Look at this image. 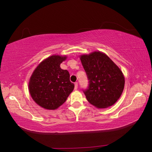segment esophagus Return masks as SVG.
Returning <instances> with one entry per match:
<instances>
[{
    "mask_svg": "<svg viewBox=\"0 0 152 152\" xmlns=\"http://www.w3.org/2000/svg\"><path fill=\"white\" fill-rule=\"evenodd\" d=\"M78 82H75V84H74V89H75V90L78 89Z\"/></svg>",
    "mask_w": 152,
    "mask_h": 152,
    "instance_id": "34e87169",
    "label": "esophagus"
}]
</instances>
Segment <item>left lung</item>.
Instances as JSON below:
<instances>
[{"instance_id":"left-lung-1","label":"left lung","mask_w":152,"mask_h":152,"mask_svg":"<svg viewBox=\"0 0 152 152\" xmlns=\"http://www.w3.org/2000/svg\"><path fill=\"white\" fill-rule=\"evenodd\" d=\"M88 88L83 90L87 101L98 108L112 106L121 95L125 85L122 72L108 56L100 51L81 56Z\"/></svg>"}]
</instances>
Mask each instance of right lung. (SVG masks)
<instances>
[{
    "mask_svg": "<svg viewBox=\"0 0 152 152\" xmlns=\"http://www.w3.org/2000/svg\"><path fill=\"white\" fill-rule=\"evenodd\" d=\"M66 59V57L51 56L41 62L31 76V96L44 109L54 110L61 106L74 88L68 71L60 68V64Z\"/></svg>",
    "mask_w": 152,
    "mask_h": 152,
    "instance_id": "1",
    "label": "right lung"
}]
</instances>
